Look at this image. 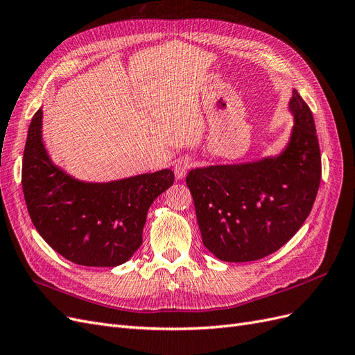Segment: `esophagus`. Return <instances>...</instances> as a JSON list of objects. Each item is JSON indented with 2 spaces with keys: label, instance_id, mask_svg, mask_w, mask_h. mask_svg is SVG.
<instances>
[{
  "label": "esophagus",
  "instance_id": "esophagus-1",
  "mask_svg": "<svg viewBox=\"0 0 355 355\" xmlns=\"http://www.w3.org/2000/svg\"><path fill=\"white\" fill-rule=\"evenodd\" d=\"M194 166V161H192L191 158L185 157V158H179L176 159L175 163V175H176V179H184L188 173V170Z\"/></svg>",
  "mask_w": 355,
  "mask_h": 355
}]
</instances>
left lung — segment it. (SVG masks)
Masks as SVG:
<instances>
[{"label": "left lung", "instance_id": "left-lung-1", "mask_svg": "<svg viewBox=\"0 0 355 355\" xmlns=\"http://www.w3.org/2000/svg\"><path fill=\"white\" fill-rule=\"evenodd\" d=\"M288 110L295 124L282 154L187 176L202 243L220 261L250 262L277 252L313 209L321 180L314 118L296 90Z\"/></svg>", "mask_w": 355, "mask_h": 355}]
</instances>
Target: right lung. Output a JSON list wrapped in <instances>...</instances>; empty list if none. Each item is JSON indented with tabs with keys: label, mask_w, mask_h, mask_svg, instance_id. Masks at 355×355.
<instances>
[{
	"label": "right lung",
	"mask_w": 355,
	"mask_h": 355,
	"mask_svg": "<svg viewBox=\"0 0 355 355\" xmlns=\"http://www.w3.org/2000/svg\"><path fill=\"white\" fill-rule=\"evenodd\" d=\"M42 111L32 116L22 164V188L32 223L65 259L116 266L142 244L146 213L175 182L170 168L112 182H83L53 164L42 144Z\"/></svg>",
	"instance_id": "add662e5"
}]
</instances>
